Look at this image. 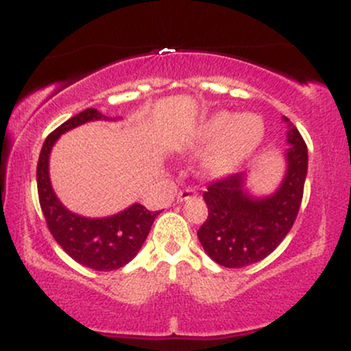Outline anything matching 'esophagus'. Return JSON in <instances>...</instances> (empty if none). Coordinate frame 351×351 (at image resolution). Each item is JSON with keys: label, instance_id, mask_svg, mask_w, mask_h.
<instances>
[{"label": "esophagus", "instance_id": "obj_1", "mask_svg": "<svg viewBox=\"0 0 351 351\" xmlns=\"http://www.w3.org/2000/svg\"><path fill=\"white\" fill-rule=\"evenodd\" d=\"M193 196H196L195 189L186 188V189H181V191L178 193V196H176V199H178V203H183V201L193 198Z\"/></svg>", "mask_w": 351, "mask_h": 351}]
</instances>
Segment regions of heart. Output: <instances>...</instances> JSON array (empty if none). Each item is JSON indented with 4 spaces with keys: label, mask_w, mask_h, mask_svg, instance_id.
Masks as SVG:
<instances>
[{
    "label": "heart",
    "mask_w": 351,
    "mask_h": 351,
    "mask_svg": "<svg viewBox=\"0 0 351 351\" xmlns=\"http://www.w3.org/2000/svg\"><path fill=\"white\" fill-rule=\"evenodd\" d=\"M264 123L256 114L234 115L221 110L203 120L191 138L195 148H206L201 170L211 178H223L239 168L263 142Z\"/></svg>",
    "instance_id": "1"
}]
</instances>
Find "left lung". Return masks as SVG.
I'll list each match as a JSON object with an SVG mask.
<instances>
[{
    "label": "left lung",
    "mask_w": 351,
    "mask_h": 351,
    "mask_svg": "<svg viewBox=\"0 0 351 351\" xmlns=\"http://www.w3.org/2000/svg\"><path fill=\"white\" fill-rule=\"evenodd\" d=\"M289 148L284 153L285 173L271 195L256 196L247 188V173L216 181L203 193L208 219L198 231L204 252L229 269L259 263L291 231L299 213L307 176V145L287 117Z\"/></svg>",
    "instance_id": "left-lung-1"
}]
</instances>
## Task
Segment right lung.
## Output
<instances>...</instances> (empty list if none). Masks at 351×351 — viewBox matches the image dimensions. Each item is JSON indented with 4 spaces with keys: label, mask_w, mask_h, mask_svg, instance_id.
Here are the masks:
<instances>
[{
    "label": "right lung",
    "mask_w": 351,
    "mask_h": 351,
    "mask_svg": "<svg viewBox=\"0 0 351 351\" xmlns=\"http://www.w3.org/2000/svg\"><path fill=\"white\" fill-rule=\"evenodd\" d=\"M119 119L104 115L97 108H86L74 115L47 136L36 171L39 203L52 237L75 263L94 271H114L130 263L142 249L160 211L152 213L142 204L134 203L123 211L106 217L75 215L56 196L49 176V156L59 136L72 128L94 120Z\"/></svg>",
    "instance_id": "add662e5"
}]
</instances>
